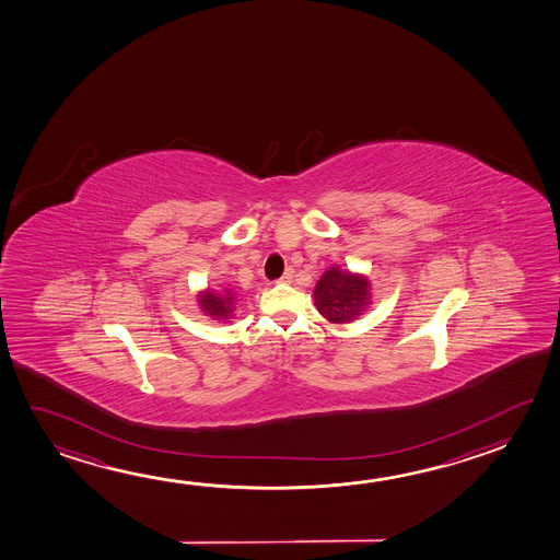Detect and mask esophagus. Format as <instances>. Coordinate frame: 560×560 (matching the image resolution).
I'll use <instances>...</instances> for the list:
<instances>
[{"mask_svg":"<svg viewBox=\"0 0 560 560\" xmlns=\"http://www.w3.org/2000/svg\"><path fill=\"white\" fill-rule=\"evenodd\" d=\"M294 271L289 267L287 271H284L283 277L281 279H277V283H291L293 281Z\"/></svg>","mask_w":560,"mask_h":560,"instance_id":"esophagus-1","label":"esophagus"}]
</instances>
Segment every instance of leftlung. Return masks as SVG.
<instances>
[{
  "mask_svg": "<svg viewBox=\"0 0 560 560\" xmlns=\"http://www.w3.org/2000/svg\"><path fill=\"white\" fill-rule=\"evenodd\" d=\"M314 304L331 324L358 320L371 304V283L365 276L343 271L338 266L324 271L314 287Z\"/></svg>",
  "mask_w": 560,
  "mask_h": 560,
  "instance_id": "left-lung-1",
  "label": "left lung"
}]
</instances>
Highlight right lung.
<instances>
[{"label": "right lung", "instance_id": "add662e5", "mask_svg": "<svg viewBox=\"0 0 560 560\" xmlns=\"http://www.w3.org/2000/svg\"><path fill=\"white\" fill-rule=\"evenodd\" d=\"M199 301V308H201L207 316H211L212 320L230 322L234 316V308H236V294L232 293L230 289L224 291H212L207 289L201 294H197Z\"/></svg>", "mask_w": 560, "mask_h": 560}]
</instances>
